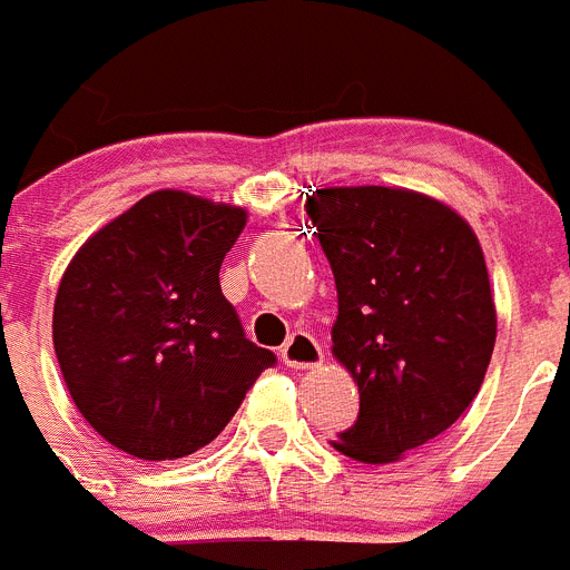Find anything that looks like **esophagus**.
Masks as SVG:
<instances>
[{
	"instance_id": "1",
	"label": "esophagus",
	"mask_w": 570,
	"mask_h": 570,
	"mask_svg": "<svg viewBox=\"0 0 570 570\" xmlns=\"http://www.w3.org/2000/svg\"><path fill=\"white\" fill-rule=\"evenodd\" d=\"M281 360H284V365H289V368H317L320 362H323V347H320L314 335H307V332H293L289 341L281 347Z\"/></svg>"
}]
</instances>
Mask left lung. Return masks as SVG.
I'll return each instance as SVG.
<instances>
[{"label": "left lung", "mask_w": 570, "mask_h": 570, "mask_svg": "<svg viewBox=\"0 0 570 570\" xmlns=\"http://www.w3.org/2000/svg\"><path fill=\"white\" fill-rule=\"evenodd\" d=\"M335 289L332 353L360 386V416L332 446L386 465L474 402L495 347V302L474 229L414 189L307 196Z\"/></svg>", "instance_id": "1"}]
</instances>
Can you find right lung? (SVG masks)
<instances>
[{
	"label": "right lung",
	"mask_w": 570,
	"mask_h": 570,
	"mask_svg": "<svg viewBox=\"0 0 570 570\" xmlns=\"http://www.w3.org/2000/svg\"><path fill=\"white\" fill-rule=\"evenodd\" d=\"M247 210L156 189L75 253L53 302L71 402L135 459L196 453L229 423L274 353L244 338L220 289Z\"/></svg>",
	"instance_id": "1"
}]
</instances>
